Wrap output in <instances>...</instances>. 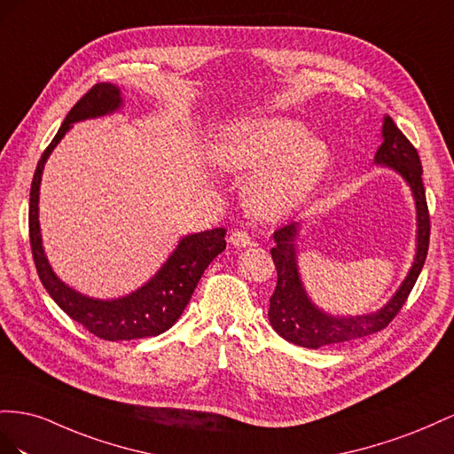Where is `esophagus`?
I'll use <instances>...</instances> for the list:
<instances>
[{
  "label": "esophagus",
  "mask_w": 454,
  "mask_h": 454,
  "mask_svg": "<svg viewBox=\"0 0 454 454\" xmlns=\"http://www.w3.org/2000/svg\"><path fill=\"white\" fill-rule=\"evenodd\" d=\"M230 243L234 245V247H249V245H253V239L245 230H234L230 234Z\"/></svg>",
  "instance_id": "obj_1"
}]
</instances>
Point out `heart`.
<instances>
[{
	"label": "heart",
	"mask_w": 454,
	"mask_h": 454,
	"mask_svg": "<svg viewBox=\"0 0 454 454\" xmlns=\"http://www.w3.org/2000/svg\"><path fill=\"white\" fill-rule=\"evenodd\" d=\"M218 169L253 175L245 193L249 209L278 220L306 201L325 175L331 153L323 140L289 118H245L223 125L211 145Z\"/></svg>",
	"instance_id": "b5f03b06"
}]
</instances>
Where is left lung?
Wrapping results in <instances>:
<instances>
[{
	"instance_id": "left-lung-1",
	"label": "left lung",
	"mask_w": 454,
	"mask_h": 454,
	"mask_svg": "<svg viewBox=\"0 0 454 454\" xmlns=\"http://www.w3.org/2000/svg\"><path fill=\"white\" fill-rule=\"evenodd\" d=\"M382 138V145L377 150V155H374V163L390 167V169L403 176L412 192L414 205H417V254H414L412 266L390 302L377 309V312L348 317L331 316L309 301L301 281L294 245L301 231V223H293L276 230V247L270 253L278 270V285L270 299L268 319L279 336L296 346L317 349L321 346L364 339V336L386 329L387 323L403 308L409 293L420 276L430 245V213L422 184L420 158L417 148L399 131L390 115H384Z\"/></svg>"
}]
</instances>
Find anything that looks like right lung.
<instances>
[{
  "instance_id": "add662e5",
  "label": "right lung",
  "mask_w": 454,
  "mask_h": 454,
  "mask_svg": "<svg viewBox=\"0 0 454 454\" xmlns=\"http://www.w3.org/2000/svg\"><path fill=\"white\" fill-rule=\"evenodd\" d=\"M123 105L121 90L114 83H97L75 102L74 108L64 118L59 133L45 148L42 160L37 161L35 173L30 188V245L37 276L43 287L64 312L74 321L93 333L102 340H135L146 336H158L171 329L176 319L183 316L186 304L192 299L193 289L203 276V271L226 249V230L213 228L200 234L184 236L178 241L176 249L167 258V262L158 270L148 283L142 285L135 293L121 296V299L100 301L90 299L75 289L62 283L51 268L40 231V184L45 161L60 142V138L70 131L75 121L100 118V115L114 114Z\"/></svg>"
}]
</instances>
